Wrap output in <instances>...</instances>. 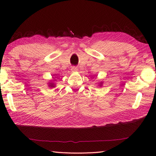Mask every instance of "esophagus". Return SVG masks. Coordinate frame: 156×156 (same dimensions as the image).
I'll use <instances>...</instances> for the list:
<instances>
[{"label": "esophagus", "mask_w": 156, "mask_h": 156, "mask_svg": "<svg viewBox=\"0 0 156 156\" xmlns=\"http://www.w3.org/2000/svg\"><path fill=\"white\" fill-rule=\"evenodd\" d=\"M71 71H72V72H76V71H77V68L75 67V66H73V67L71 68Z\"/></svg>", "instance_id": "obj_1"}]
</instances>
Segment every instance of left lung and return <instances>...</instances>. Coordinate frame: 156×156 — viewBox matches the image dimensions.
I'll return each instance as SVG.
<instances>
[{"label": "left lung", "mask_w": 156, "mask_h": 156, "mask_svg": "<svg viewBox=\"0 0 156 156\" xmlns=\"http://www.w3.org/2000/svg\"><path fill=\"white\" fill-rule=\"evenodd\" d=\"M102 83H102V81H101V82H100L99 83V86H101V85H102Z\"/></svg>", "instance_id": "1"}]
</instances>
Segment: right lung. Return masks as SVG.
<instances>
[{
  "label": "right lung",
  "instance_id": "1",
  "mask_svg": "<svg viewBox=\"0 0 156 156\" xmlns=\"http://www.w3.org/2000/svg\"><path fill=\"white\" fill-rule=\"evenodd\" d=\"M48 86L50 87H55V83H54V82H50L49 83H48Z\"/></svg>",
  "mask_w": 156,
  "mask_h": 156
}]
</instances>
